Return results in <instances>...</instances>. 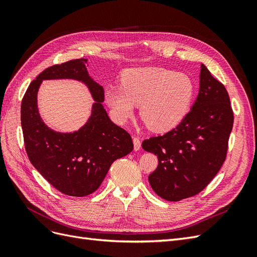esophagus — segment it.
Here are the masks:
<instances>
[{
    "mask_svg": "<svg viewBox=\"0 0 257 257\" xmlns=\"http://www.w3.org/2000/svg\"><path fill=\"white\" fill-rule=\"evenodd\" d=\"M133 143H134V150L135 151H138L139 149H141V147H142L141 139L135 136V137H133Z\"/></svg>",
    "mask_w": 257,
    "mask_h": 257,
    "instance_id": "34e87169",
    "label": "esophagus"
}]
</instances>
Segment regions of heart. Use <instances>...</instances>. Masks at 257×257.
<instances>
[{"label": "heart", "mask_w": 257, "mask_h": 257, "mask_svg": "<svg viewBox=\"0 0 257 257\" xmlns=\"http://www.w3.org/2000/svg\"><path fill=\"white\" fill-rule=\"evenodd\" d=\"M194 92L195 85L189 75L162 67H141L124 72L121 84L106 89L105 99L118 123L131 119L141 103V115L148 127L167 132L184 119Z\"/></svg>", "instance_id": "heart-1"}]
</instances>
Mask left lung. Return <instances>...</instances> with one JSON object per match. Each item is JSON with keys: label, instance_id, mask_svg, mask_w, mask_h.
Masks as SVG:
<instances>
[{"label": "left lung", "instance_id": "8db88e82", "mask_svg": "<svg viewBox=\"0 0 257 257\" xmlns=\"http://www.w3.org/2000/svg\"><path fill=\"white\" fill-rule=\"evenodd\" d=\"M232 123L226 89L201 64L199 93L190 112L168 133L143 142L144 150L159 160L149 176L153 191L169 201L203 191L226 159Z\"/></svg>", "mask_w": 257, "mask_h": 257}]
</instances>
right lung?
<instances>
[{
    "label": "right lung",
    "mask_w": 257,
    "mask_h": 257,
    "mask_svg": "<svg viewBox=\"0 0 257 257\" xmlns=\"http://www.w3.org/2000/svg\"><path fill=\"white\" fill-rule=\"evenodd\" d=\"M85 59L46 68L30 83L21 103V126L30 162L46 180L65 195L82 197L95 192L112 163L134 148L131 135L115 125L104 109V89L87 71ZM75 79L83 82L96 100L87 123L73 134L49 129L37 108L43 80Z\"/></svg>",
    "instance_id": "obj_1"
}]
</instances>
